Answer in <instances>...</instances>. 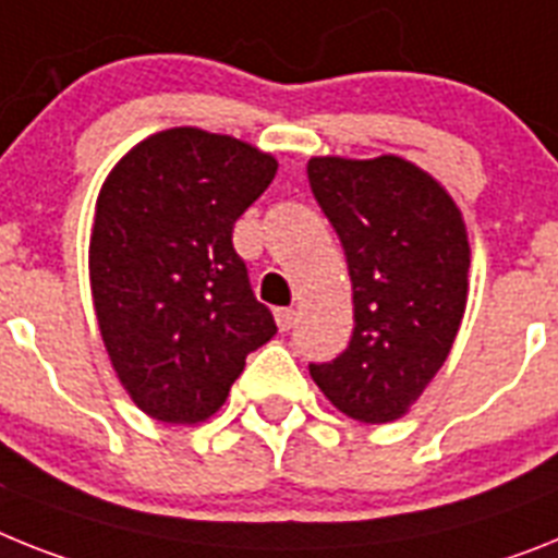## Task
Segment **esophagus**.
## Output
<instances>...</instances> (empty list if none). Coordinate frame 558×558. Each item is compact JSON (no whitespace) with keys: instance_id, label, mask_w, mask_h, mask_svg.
Instances as JSON below:
<instances>
[{"instance_id":"34e87169","label":"esophagus","mask_w":558,"mask_h":558,"mask_svg":"<svg viewBox=\"0 0 558 558\" xmlns=\"http://www.w3.org/2000/svg\"><path fill=\"white\" fill-rule=\"evenodd\" d=\"M274 318H276V327H279L282 332H288L290 327L296 325V311H290V307H279V311L274 313Z\"/></svg>"}]
</instances>
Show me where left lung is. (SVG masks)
<instances>
[{
    "mask_svg": "<svg viewBox=\"0 0 558 558\" xmlns=\"http://www.w3.org/2000/svg\"><path fill=\"white\" fill-rule=\"evenodd\" d=\"M307 178L344 245L355 313L350 347L311 375L352 421L392 423L432 384L463 322V211L440 180L398 155L311 157Z\"/></svg>",
    "mask_w": 558,
    "mask_h": 558,
    "instance_id": "obj_1",
    "label": "left lung"
}]
</instances>
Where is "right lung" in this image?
<instances>
[{"label": "right lung", "mask_w": 558, "mask_h": 558, "mask_svg": "<svg viewBox=\"0 0 558 558\" xmlns=\"http://www.w3.org/2000/svg\"><path fill=\"white\" fill-rule=\"evenodd\" d=\"M240 137L174 126L135 143L95 199L89 290L116 378L141 412L197 426L276 332L233 222L276 178Z\"/></svg>", "instance_id": "right-lung-1"}]
</instances>
